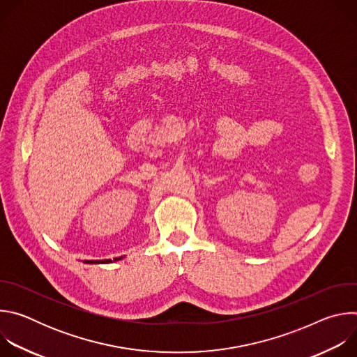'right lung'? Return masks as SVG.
<instances>
[{
  "instance_id": "obj_1",
  "label": "right lung",
  "mask_w": 357,
  "mask_h": 357,
  "mask_svg": "<svg viewBox=\"0 0 357 357\" xmlns=\"http://www.w3.org/2000/svg\"><path fill=\"white\" fill-rule=\"evenodd\" d=\"M120 259H123V257H120ZM114 260H119V259H114ZM84 263H87V264H93V263H107V261H93V260H87V261H84Z\"/></svg>"
}]
</instances>
